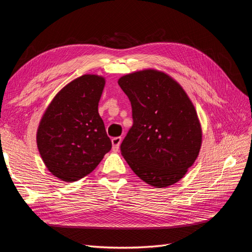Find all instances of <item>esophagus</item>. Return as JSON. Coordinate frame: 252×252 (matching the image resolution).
Returning a JSON list of instances; mask_svg holds the SVG:
<instances>
[{
  "label": "esophagus",
  "mask_w": 252,
  "mask_h": 252,
  "mask_svg": "<svg viewBox=\"0 0 252 252\" xmlns=\"http://www.w3.org/2000/svg\"><path fill=\"white\" fill-rule=\"evenodd\" d=\"M121 142H122V138H121V136H117V138H113V139H111V143H112V150H113L114 152L119 151Z\"/></svg>",
  "instance_id": "esophagus-1"
}]
</instances>
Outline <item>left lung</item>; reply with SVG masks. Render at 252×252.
Instances as JSON below:
<instances>
[{
	"label": "left lung",
	"instance_id": "left-lung-1",
	"mask_svg": "<svg viewBox=\"0 0 252 252\" xmlns=\"http://www.w3.org/2000/svg\"><path fill=\"white\" fill-rule=\"evenodd\" d=\"M118 83L129 97L133 125L121 144L132 171L164 188L184 178L200 154L202 126L186 91L164 71L143 69Z\"/></svg>",
	"mask_w": 252,
	"mask_h": 252
}]
</instances>
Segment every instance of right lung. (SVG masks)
Masks as SVG:
<instances>
[{
  "label": "right lung",
  "mask_w": 252,
  "mask_h": 252,
  "mask_svg": "<svg viewBox=\"0 0 252 252\" xmlns=\"http://www.w3.org/2000/svg\"><path fill=\"white\" fill-rule=\"evenodd\" d=\"M105 83L102 75L83 74L61 89L43 113L37 149L46 168L61 181L84 178L111 149L97 110Z\"/></svg>",
  "instance_id": "1"
}]
</instances>
